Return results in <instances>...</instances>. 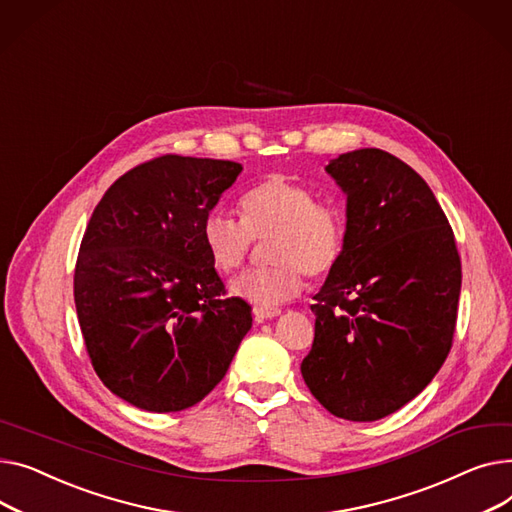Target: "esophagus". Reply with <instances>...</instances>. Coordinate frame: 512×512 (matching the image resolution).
I'll return each mask as SVG.
<instances>
[{
    "label": "esophagus",
    "instance_id": "1",
    "mask_svg": "<svg viewBox=\"0 0 512 512\" xmlns=\"http://www.w3.org/2000/svg\"><path fill=\"white\" fill-rule=\"evenodd\" d=\"M279 314H281L279 308H264V306H256L254 308V316H256L258 322H264L268 318H277Z\"/></svg>",
    "mask_w": 512,
    "mask_h": 512
}]
</instances>
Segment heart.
<instances>
[{
    "label": "heart",
    "instance_id": "b5f03b06",
    "mask_svg": "<svg viewBox=\"0 0 512 512\" xmlns=\"http://www.w3.org/2000/svg\"><path fill=\"white\" fill-rule=\"evenodd\" d=\"M242 219L210 213L202 225V242L217 268L231 273L242 266L254 242H268L275 264L248 270L229 289L256 306L275 308L304 289V275L324 277L345 250L341 210L322 204L316 194L287 175H268L239 200Z\"/></svg>",
    "mask_w": 512,
    "mask_h": 512
}]
</instances>
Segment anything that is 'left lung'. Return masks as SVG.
Wrapping results in <instances>:
<instances>
[{
  "instance_id": "obj_1",
  "label": "left lung",
  "mask_w": 512,
  "mask_h": 512,
  "mask_svg": "<svg viewBox=\"0 0 512 512\" xmlns=\"http://www.w3.org/2000/svg\"><path fill=\"white\" fill-rule=\"evenodd\" d=\"M347 196L345 250L314 295L310 393L333 415L376 422L415 399L453 345L455 235L430 186L380 148L326 165Z\"/></svg>"
}]
</instances>
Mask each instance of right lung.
I'll return each instance as SVG.
<instances>
[{
	"mask_svg": "<svg viewBox=\"0 0 512 512\" xmlns=\"http://www.w3.org/2000/svg\"><path fill=\"white\" fill-rule=\"evenodd\" d=\"M242 165L165 155L122 175L84 231L74 302L86 351L113 395L153 411L202 401L252 328L223 297L202 225Z\"/></svg>",
	"mask_w": 512,
	"mask_h": 512,
	"instance_id": "1",
	"label": "right lung"
}]
</instances>
